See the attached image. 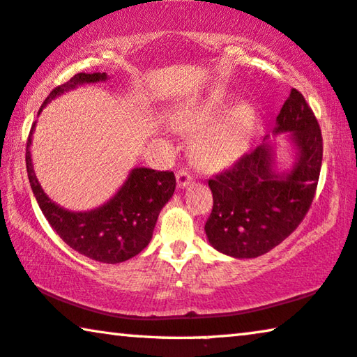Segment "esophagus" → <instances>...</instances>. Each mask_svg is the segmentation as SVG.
Segmentation results:
<instances>
[{"mask_svg":"<svg viewBox=\"0 0 357 357\" xmlns=\"http://www.w3.org/2000/svg\"><path fill=\"white\" fill-rule=\"evenodd\" d=\"M175 177H177V187L178 188L188 187V185L191 183V180H193V177H191V174H188L187 170H178Z\"/></svg>","mask_w":357,"mask_h":357,"instance_id":"34e87169","label":"esophagus"}]
</instances>
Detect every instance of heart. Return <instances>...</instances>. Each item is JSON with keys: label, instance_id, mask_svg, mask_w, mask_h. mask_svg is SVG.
I'll return each mask as SVG.
<instances>
[{"label": "heart", "instance_id": "b5f03b06", "mask_svg": "<svg viewBox=\"0 0 357 357\" xmlns=\"http://www.w3.org/2000/svg\"><path fill=\"white\" fill-rule=\"evenodd\" d=\"M230 102V96L225 93H213L203 101L178 111L175 117L177 126L183 130H203L195 142V151L204 166H229L248 146L255 112L250 105L241 102L225 115L223 112Z\"/></svg>", "mask_w": 357, "mask_h": 357}]
</instances>
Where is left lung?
Instances as JSON below:
<instances>
[{
  "label": "left lung",
  "instance_id": "8db88e82",
  "mask_svg": "<svg viewBox=\"0 0 357 357\" xmlns=\"http://www.w3.org/2000/svg\"><path fill=\"white\" fill-rule=\"evenodd\" d=\"M288 133L290 170H277L275 149L264 142L234 167L209 180L213 213L204 225L211 246L235 259L266 255L301 224L311 208L322 166V133L304 96L291 90L275 119L273 135Z\"/></svg>",
  "mask_w": 357,
  "mask_h": 357
}]
</instances>
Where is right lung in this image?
Wrapping results in <instances>:
<instances>
[{
	"label": "right lung",
	"mask_w": 357,
	"mask_h": 357,
	"mask_svg": "<svg viewBox=\"0 0 357 357\" xmlns=\"http://www.w3.org/2000/svg\"><path fill=\"white\" fill-rule=\"evenodd\" d=\"M106 80V72L75 74L69 82L56 86L50 93L38 114L48 102L63 93L75 90L80 85ZM35 123L27 140L25 164H27L29 182L33 196L56 234L72 250L79 251L80 255L93 261L106 262V264L123 262L143 251L153 238L159 213L175 191L174 172L133 167L122 187L107 203L96 209L74 213L51 201L35 175L32 154H30Z\"/></svg>",
	"instance_id": "1"
}]
</instances>
